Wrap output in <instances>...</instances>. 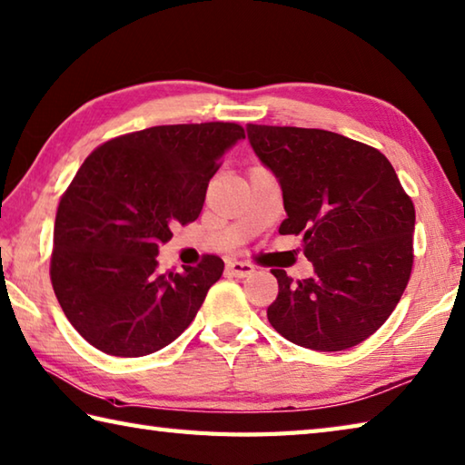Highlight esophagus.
<instances>
[{
    "instance_id": "obj_1",
    "label": "esophagus",
    "mask_w": 465,
    "mask_h": 465,
    "mask_svg": "<svg viewBox=\"0 0 465 465\" xmlns=\"http://www.w3.org/2000/svg\"><path fill=\"white\" fill-rule=\"evenodd\" d=\"M227 270H230L232 276H235V278H248L250 274L256 272V268H253L250 262H240V260L227 262Z\"/></svg>"
}]
</instances>
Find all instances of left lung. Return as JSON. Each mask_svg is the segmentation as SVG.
Here are the masks:
<instances>
[{"label": "left lung", "mask_w": 465, "mask_h": 465, "mask_svg": "<svg viewBox=\"0 0 465 465\" xmlns=\"http://www.w3.org/2000/svg\"><path fill=\"white\" fill-rule=\"evenodd\" d=\"M256 157L284 197L280 233H302L314 276L284 270L268 321L298 347L344 351L383 324L413 266L415 207L377 149L321 129L248 124Z\"/></svg>", "instance_id": "left-lung-1"}]
</instances>
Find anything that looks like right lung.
<instances>
[{"instance_id":"obj_1","label":"right lung","mask_w":465,"mask_h":465,"mask_svg":"<svg viewBox=\"0 0 465 465\" xmlns=\"http://www.w3.org/2000/svg\"><path fill=\"white\" fill-rule=\"evenodd\" d=\"M235 123L165 124L88 154L62 195L50 278L70 324L113 357L167 347L193 321L223 262L159 272V245L195 222L209 179L235 143Z\"/></svg>"}]
</instances>
